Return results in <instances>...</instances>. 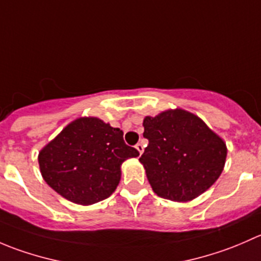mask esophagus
<instances>
[{
  "label": "esophagus",
  "mask_w": 261,
  "mask_h": 261,
  "mask_svg": "<svg viewBox=\"0 0 261 261\" xmlns=\"http://www.w3.org/2000/svg\"><path fill=\"white\" fill-rule=\"evenodd\" d=\"M136 150H138V151L140 152V155L143 154V151H144V145H143V143L136 144Z\"/></svg>",
  "instance_id": "esophagus-1"
}]
</instances>
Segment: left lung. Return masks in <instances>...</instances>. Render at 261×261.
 <instances>
[{
  "label": "left lung",
  "mask_w": 261,
  "mask_h": 261,
  "mask_svg": "<svg viewBox=\"0 0 261 261\" xmlns=\"http://www.w3.org/2000/svg\"><path fill=\"white\" fill-rule=\"evenodd\" d=\"M149 145L141 164L152 191L174 202H189L207 191L222 173L227 146L198 116L167 110L143 121Z\"/></svg>",
  "instance_id": "1"
}]
</instances>
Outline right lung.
I'll return each instance as SVG.
<instances>
[{"instance_id": "obj_1", "label": "right lung", "mask_w": 261, "mask_h": 261, "mask_svg": "<svg viewBox=\"0 0 261 261\" xmlns=\"http://www.w3.org/2000/svg\"><path fill=\"white\" fill-rule=\"evenodd\" d=\"M139 156L123 133L98 117H78L39 151L44 180L73 203L89 206L106 199L117 188L121 165Z\"/></svg>"}]
</instances>
